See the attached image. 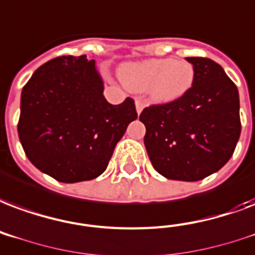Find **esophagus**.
<instances>
[{"mask_svg": "<svg viewBox=\"0 0 255 255\" xmlns=\"http://www.w3.org/2000/svg\"><path fill=\"white\" fill-rule=\"evenodd\" d=\"M143 107H145V102H143L142 99H139V98L135 99V110H137L138 114H141V112L143 110Z\"/></svg>", "mask_w": 255, "mask_h": 255, "instance_id": "esophagus-1", "label": "esophagus"}]
</instances>
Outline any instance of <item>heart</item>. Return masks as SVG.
Instances as JSON below:
<instances>
[{"label": "heart", "mask_w": 255, "mask_h": 255, "mask_svg": "<svg viewBox=\"0 0 255 255\" xmlns=\"http://www.w3.org/2000/svg\"><path fill=\"white\" fill-rule=\"evenodd\" d=\"M195 70L191 63L173 59H150L128 63L121 68V79L133 91H148L156 102H172L192 87Z\"/></svg>", "instance_id": "obj_1"}]
</instances>
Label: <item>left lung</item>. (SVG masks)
Segmentation results:
<instances>
[{
    "mask_svg": "<svg viewBox=\"0 0 255 255\" xmlns=\"http://www.w3.org/2000/svg\"><path fill=\"white\" fill-rule=\"evenodd\" d=\"M192 87L172 102L145 107L143 143L153 168L166 179L198 181L229 161L241 135L239 94L218 63L187 57Z\"/></svg>",
    "mask_w": 255,
    "mask_h": 255,
    "instance_id": "8db88e82",
    "label": "left lung"
}]
</instances>
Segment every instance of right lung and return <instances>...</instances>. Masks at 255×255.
I'll return each mask as SVG.
<instances>
[{
	"label": "right lung",
	"instance_id": "1",
	"mask_svg": "<svg viewBox=\"0 0 255 255\" xmlns=\"http://www.w3.org/2000/svg\"><path fill=\"white\" fill-rule=\"evenodd\" d=\"M137 118L134 101L110 105L95 62L59 56L34 71L21 93L18 137L37 169L62 183L102 175Z\"/></svg>",
	"mask_w": 255,
	"mask_h": 255
}]
</instances>
